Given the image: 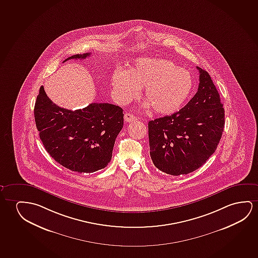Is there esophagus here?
Instances as JSON below:
<instances>
[{"mask_svg":"<svg viewBox=\"0 0 258 258\" xmlns=\"http://www.w3.org/2000/svg\"><path fill=\"white\" fill-rule=\"evenodd\" d=\"M124 119H125V121H127V122H132V121H134V120L137 119V117L133 115L132 113L127 112V113L124 114Z\"/></svg>","mask_w":258,"mask_h":258,"instance_id":"1","label":"esophagus"}]
</instances>
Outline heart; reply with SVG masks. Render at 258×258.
<instances>
[{
  "label": "heart",
  "instance_id": "obj_1",
  "mask_svg": "<svg viewBox=\"0 0 258 258\" xmlns=\"http://www.w3.org/2000/svg\"><path fill=\"white\" fill-rule=\"evenodd\" d=\"M115 100L126 105L144 88L145 106L159 114L176 112L189 97L194 82L190 72L170 60L139 59L130 71L117 70L111 79Z\"/></svg>",
  "mask_w": 258,
  "mask_h": 258
}]
</instances>
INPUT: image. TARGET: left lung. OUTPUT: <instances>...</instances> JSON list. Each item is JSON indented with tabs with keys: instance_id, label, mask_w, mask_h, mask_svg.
<instances>
[{
	"instance_id": "1",
	"label": "left lung",
	"mask_w": 258,
	"mask_h": 258,
	"mask_svg": "<svg viewBox=\"0 0 258 258\" xmlns=\"http://www.w3.org/2000/svg\"><path fill=\"white\" fill-rule=\"evenodd\" d=\"M200 73L198 91L185 106L148 123L154 166L172 176L201 168L215 153L224 127V109L208 72Z\"/></svg>"
}]
</instances>
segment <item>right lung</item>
<instances>
[{
	"label": "right lung",
	"mask_w": 258,
	"mask_h": 258,
	"mask_svg": "<svg viewBox=\"0 0 258 258\" xmlns=\"http://www.w3.org/2000/svg\"><path fill=\"white\" fill-rule=\"evenodd\" d=\"M90 53L69 56L84 59ZM40 139L49 155L72 171L93 173L112 159L117 136L123 127V110L107 103H92L75 111L54 104L41 86L34 105Z\"/></svg>",
	"instance_id": "add662e5"
}]
</instances>
